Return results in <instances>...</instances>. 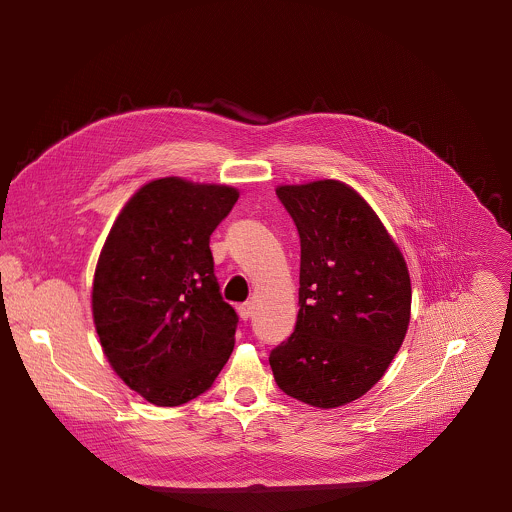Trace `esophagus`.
Segmentation results:
<instances>
[{"label":"esophagus","mask_w":512,"mask_h":512,"mask_svg":"<svg viewBox=\"0 0 512 512\" xmlns=\"http://www.w3.org/2000/svg\"><path fill=\"white\" fill-rule=\"evenodd\" d=\"M237 312H239V316H241L243 320H249V318H253L255 304H253V302H245V304H241V306L237 308Z\"/></svg>","instance_id":"1"}]
</instances>
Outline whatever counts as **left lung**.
<instances>
[{"mask_svg": "<svg viewBox=\"0 0 512 512\" xmlns=\"http://www.w3.org/2000/svg\"><path fill=\"white\" fill-rule=\"evenodd\" d=\"M300 233L296 330L269 354L277 387L334 409L381 381L411 318L409 269L377 212L340 180L277 186Z\"/></svg>", "mask_w": 512, "mask_h": 512, "instance_id": "left-lung-1", "label": "left lung"}]
</instances>
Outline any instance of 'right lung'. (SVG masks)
Segmentation results:
<instances>
[{
    "label": "right lung",
    "instance_id": "1",
    "mask_svg": "<svg viewBox=\"0 0 512 512\" xmlns=\"http://www.w3.org/2000/svg\"><path fill=\"white\" fill-rule=\"evenodd\" d=\"M239 200L225 184L178 176L123 206L93 279V320L111 369L158 407L188 403L227 364L237 312L214 277L210 235Z\"/></svg>",
    "mask_w": 512,
    "mask_h": 512
}]
</instances>
